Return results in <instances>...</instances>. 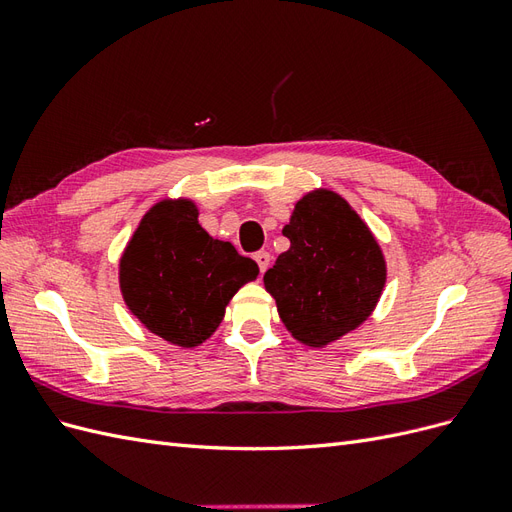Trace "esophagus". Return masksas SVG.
Returning <instances> with one entry per match:
<instances>
[{
	"label": "esophagus",
	"mask_w": 512,
	"mask_h": 512,
	"mask_svg": "<svg viewBox=\"0 0 512 512\" xmlns=\"http://www.w3.org/2000/svg\"><path fill=\"white\" fill-rule=\"evenodd\" d=\"M254 260L258 262L260 273H265V271L269 269V265H271V256H269V252H256V254H254Z\"/></svg>",
	"instance_id": "1"
}]
</instances>
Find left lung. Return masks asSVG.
I'll list each match as a JSON object with an SVG mask.
<instances>
[{
  "instance_id": "left-lung-1",
  "label": "left lung",
  "mask_w": 512,
  "mask_h": 512,
  "mask_svg": "<svg viewBox=\"0 0 512 512\" xmlns=\"http://www.w3.org/2000/svg\"><path fill=\"white\" fill-rule=\"evenodd\" d=\"M290 247L265 273L277 314L297 342L324 348L359 329L386 284L376 237L331 190L307 192L284 226Z\"/></svg>"
}]
</instances>
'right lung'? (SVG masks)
<instances>
[{
  "instance_id": "obj_1",
  "label": "right lung",
  "mask_w": 512,
  "mask_h": 512,
  "mask_svg": "<svg viewBox=\"0 0 512 512\" xmlns=\"http://www.w3.org/2000/svg\"><path fill=\"white\" fill-rule=\"evenodd\" d=\"M256 277L252 258L198 224L190 198L153 205L119 260V288L130 312L153 335L181 348L209 339L228 301Z\"/></svg>"
}]
</instances>
